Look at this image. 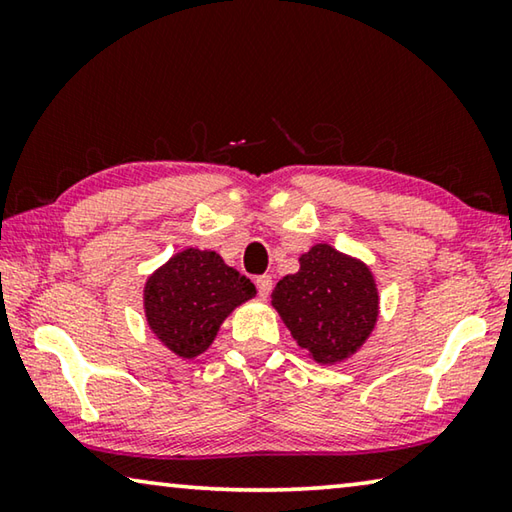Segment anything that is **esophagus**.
I'll return each mask as SVG.
<instances>
[{
  "label": "esophagus",
  "instance_id": "1",
  "mask_svg": "<svg viewBox=\"0 0 512 512\" xmlns=\"http://www.w3.org/2000/svg\"><path fill=\"white\" fill-rule=\"evenodd\" d=\"M255 284H257L259 296L266 298L268 293H271V289H273V277H271V275H259L257 280H255Z\"/></svg>",
  "mask_w": 512,
  "mask_h": 512
}]
</instances>
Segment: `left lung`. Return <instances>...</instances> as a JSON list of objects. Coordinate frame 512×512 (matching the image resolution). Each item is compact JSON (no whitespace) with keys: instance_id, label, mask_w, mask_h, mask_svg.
Here are the masks:
<instances>
[{"instance_id":"obj_1","label":"left lung","mask_w":512,"mask_h":512,"mask_svg":"<svg viewBox=\"0 0 512 512\" xmlns=\"http://www.w3.org/2000/svg\"><path fill=\"white\" fill-rule=\"evenodd\" d=\"M298 262V273L275 284L271 305L309 359L323 366L348 361L377 325L375 275L329 244L311 246Z\"/></svg>"}]
</instances>
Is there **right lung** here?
<instances>
[{
	"label": "right lung",
	"mask_w": 512,
	"mask_h": 512,
	"mask_svg": "<svg viewBox=\"0 0 512 512\" xmlns=\"http://www.w3.org/2000/svg\"><path fill=\"white\" fill-rule=\"evenodd\" d=\"M255 293V284L219 253L185 248L146 277V325L176 357L194 359L210 348L223 320Z\"/></svg>",
	"instance_id": "obj_1"
}]
</instances>
